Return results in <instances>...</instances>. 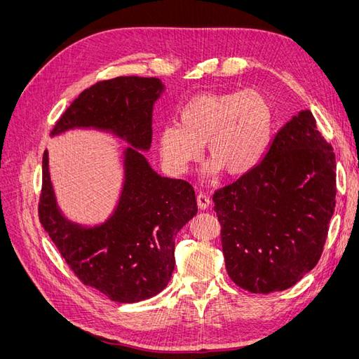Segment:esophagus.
<instances>
[{"mask_svg": "<svg viewBox=\"0 0 359 359\" xmlns=\"http://www.w3.org/2000/svg\"><path fill=\"white\" fill-rule=\"evenodd\" d=\"M196 202H198V206L199 210H206L210 206V198L206 196L205 193H199L196 196Z\"/></svg>", "mask_w": 359, "mask_h": 359, "instance_id": "1", "label": "esophagus"}]
</instances>
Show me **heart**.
Here are the masks:
<instances>
[{"label": "heart", "mask_w": 359, "mask_h": 359, "mask_svg": "<svg viewBox=\"0 0 359 359\" xmlns=\"http://www.w3.org/2000/svg\"><path fill=\"white\" fill-rule=\"evenodd\" d=\"M271 119L269 103L256 90L198 94L181 106L178 124L160 128L161 158L181 175L199 158L203 144L211 173L247 175L266 153Z\"/></svg>", "instance_id": "b5f03b06"}]
</instances>
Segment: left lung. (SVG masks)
I'll use <instances>...</instances> for the list:
<instances>
[{"label": "left lung", "instance_id": "1", "mask_svg": "<svg viewBox=\"0 0 359 359\" xmlns=\"http://www.w3.org/2000/svg\"><path fill=\"white\" fill-rule=\"evenodd\" d=\"M335 193L332 147L304 111L274 136L252 172L214 193L233 283L265 295L298 283L322 256Z\"/></svg>", "mask_w": 359, "mask_h": 359}]
</instances>
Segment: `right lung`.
<instances>
[{
    "label": "right lung",
    "mask_w": 359,
    "mask_h": 359,
    "mask_svg": "<svg viewBox=\"0 0 359 359\" xmlns=\"http://www.w3.org/2000/svg\"><path fill=\"white\" fill-rule=\"evenodd\" d=\"M163 85L157 78L100 81L82 91L50 135L73 127H99L148 149L153 104ZM135 148L126 151V184L115 214L104 224L83 229L60 214L53 196L48 151L41 160L39 220L61 257L85 286L116 302H137L165 289L175 268V236L198 212L191 184L163 178Z\"/></svg>",
    "instance_id": "right-lung-1"
}]
</instances>
